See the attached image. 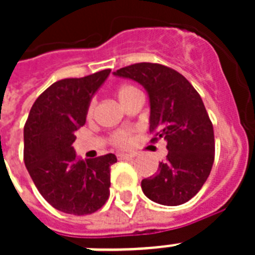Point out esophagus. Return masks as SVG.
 <instances>
[{
    "mask_svg": "<svg viewBox=\"0 0 255 255\" xmlns=\"http://www.w3.org/2000/svg\"><path fill=\"white\" fill-rule=\"evenodd\" d=\"M116 156L119 160H129L133 157V155H131V153H118Z\"/></svg>",
    "mask_w": 255,
    "mask_h": 255,
    "instance_id": "esophagus-1",
    "label": "esophagus"
}]
</instances>
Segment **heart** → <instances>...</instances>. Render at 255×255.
I'll use <instances>...</instances> for the list:
<instances>
[{"instance_id":"1","label":"heart","mask_w":255,"mask_h":255,"mask_svg":"<svg viewBox=\"0 0 255 255\" xmlns=\"http://www.w3.org/2000/svg\"><path fill=\"white\" fill-rule=\"evenodd\" d=\"M137 88H135L133 86H129V85H123L120 86L118 90H116V96H118V99L122 104H124L127 102L132 95H135L137 94ZM94 102L90 103V107H88V115H92V111H94ZM114 140H115V143L118 145H126L128 143V132L126 131H122V132H118L115 133L114 136Z\"/></svg>"}]
</instances>
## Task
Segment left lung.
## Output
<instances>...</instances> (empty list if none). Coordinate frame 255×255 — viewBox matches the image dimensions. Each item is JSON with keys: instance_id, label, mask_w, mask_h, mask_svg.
I'll return each mask as SVG.
<instances>
[{"instance_id": "8db88e82", "label": "left lung", "mask_w": 255, "mask_h": 255, "mask_svg": "<svg viewBox=\"0 0 255 255\" xmlns=\"http://www.w3.org/2000/svg\"><path fill=\"white\" fill-rule=\"evenodd\" d=\"M145 88L149 98V132L167 141V160L141 189L167 206L189 201L202 188L214 161V132L201 96L176 70L157 63H136L114 73ZM153 139V140H155Z\"/></svg>"}]
</instances>
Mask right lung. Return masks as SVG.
I'll return each instance as SVG.
<instances>
[{"mask_svg":"<svg viewBox=\"0 0 255 255\" xmlns=\"http://www.w3.org/2000/svg\"><path fill=\"white\" fill-rule=\"evenodd\" d=\"M111 70L62 79L34 102L23 128V160L39 193L63 213L85 216L100 209L110 196L114 153L78 159L75 131L85 126L92 96Z\"/></svg>","mask_w":255,"mask_h":255,"instance_id":"add662e5","label":"right lung"}]
</instances>
